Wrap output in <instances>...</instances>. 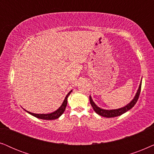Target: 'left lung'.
<instances>
[{"instance_id":"8db88e82","label":"left lung","mask_w":154,"mask_h":154,"mask_svg":"<svg viewBox=\"0 0 154 154\" xmlns=\"http://www.w3.org/2000/svg\"><path fill=\"white\" fill-rule=\"evenodd\" d=\"M141 81L140 82V85H139V89L137 90V92L135 95L134 98H133V100L130 102V103H128V105L125 106L123 108H118V109H114V110H104L102 109V108L98 107L94 103V102L92 100L91 96H89V101L90 103L92 106V108H94V111H95L96 113L99 115V116L105 117V118H113V117H117L119 116H121L122 114L125 113L127 111H128L129 110H130L133 106H134L135 104H136L137 100H138L139 94H140L141 91Z\"/></svg>"}]
</instances>
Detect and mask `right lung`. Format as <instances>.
<instances>
[{"instance_id":"add662e5","label":"right lung","mask_w":154,"mask_h":154,"mask_svg":"<svg viewBox=\"0 0 154 154\" xmlns=\"http://www.w3.org/2000/svg\"><path fill=\"white\" fill-rule=\"evenodd\" d=\"M72 90L69 92L68 94H67V96H65V98L63 101V103L60 108H58V110H56V111L51 112V113H48V114H36V113H33V112H29L27 110H26L28 113H29L32 115V116L36 117V118H39V119H42V120H55V119L58 118L61 115H62L63 112H64L65 108L67 106V97H68L69 94H71Z\"/></svg>"}]
</instances>
